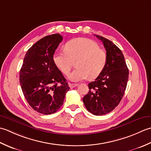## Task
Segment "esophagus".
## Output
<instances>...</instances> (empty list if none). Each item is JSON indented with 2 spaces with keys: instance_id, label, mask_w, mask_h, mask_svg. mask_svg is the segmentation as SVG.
Returning a JSON list of instances; mask_svg holds the SVG:
<instances>
[{
  "instance_id": "esophagus-1",
  "label": "esophagus",
  "mask_w": 151,
  "mask_h": 151,
  "mask_svg": "<svg viewBox=\"0 0 151 151\" xmlns=\"http://www.w3.org/2000/svg\"><path fill=\"white\" fill-rule=\"evenodd\" d=\"M68 85H69V87H70V88H73V87H77V86L78 85V84H77V83H68Z\"/></svg>"
}]
</instances>
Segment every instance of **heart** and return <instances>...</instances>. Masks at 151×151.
Returning <instances> with one entry per match:
<instances>
[{"mask_svg": "<svg viewBox=\"0 0 151 151\" xmlns=\"http://www.w3.org/2000/svg\"><path fill=\"white\" fill-rule=\"evenodd\" d=\"M53 62L64 74L68 75L72 67V60L78 59V68L68 78L72 81L94 79L100 75L107 63L106 51L99 47L97 43L85 38H78L68 42L66 51L55 53Z\"/></svg>", "mask_w": 151, "mask_h": 151, "instance_id": "b5f03b06", "label": "heart"}]
</instances>
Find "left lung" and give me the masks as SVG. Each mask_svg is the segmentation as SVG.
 Returning <instances> with one entry per match:
<instances>
[{
	"mask_svg": "<svg viewBox=\"0 0 151 151\" xmlns=\"http://www.w3.org/2000/svg\"><path fill=\"white\" fill-rule=\"evenodd\" d=\"M96 36L106 48L107 63L100 75L88 85V93L83 101L89 112L103 115L119 105L127 88L129 71L124 55L117 46L102 36Z\"/></svg>",
	"mask_w": 151,
	"mask_h": 151,
	"instance_id": "8db88e82",
	"label": "left lung"
}]
</instances>
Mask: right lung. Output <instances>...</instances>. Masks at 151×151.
Listing matches in <instances>:
<instances>
[{
	"mask_svg": "<svg viewBox=\"0 0 151 151\" xmlns=\"http://www.w3.org/2000/svg\"><path fill=\"white\" fill-rule=\"evenodd\" d=\"M62 40V36L54 34L36 42L27 52L19 72L21 87L27 102L44 115L57 112L70 89L53 58Z\"/></svg>",
	"mask_w": 151,
	"mask_h": 151,
	"instance_id": "obj_1",
	"label": "right lung"
}]
</instances>
